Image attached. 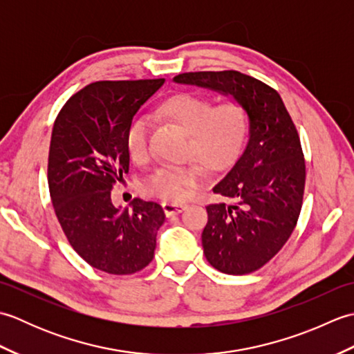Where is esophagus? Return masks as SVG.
Returning <instances> with one entry per match:
<instances>
[{
	"instance_id": "obj_1",
	"label": "esophagus",
	"mask_w": 354,
	"mask_h": 354,
	"mask_svg": "<svg viewBox=\"0 0 354 354\" xmlns=\"http://www.w3.org/2000/svg\"><path fill=\"white\" fill-rule=\"evenodd\" d=\"M161 207H162V209H164L165 216L178 214V213L184 212V209L187 208V205H185V204H173V202H162Z\"/></svg>"
}]
</instances>
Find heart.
Returning <instances> with one entry per match:
<instances>
[{"mask_svg":"<svg viewBox=\"0 0 354 354\" xmlns=\"http://www.w3.org/2000/svg\"><path fill=\"white\" fill-rule=\"evenodd\" d=\"M161 114L190 133L187 158H196L209 170H223L236 160L248 132L246 109L239 102L214 104L207 97L178 94L161 106ZM126 149L132 161L145 164L150 158V122L135 117L126 131ZM204 178L198 162L162 165L145 181V192L164 201L179 202Z\"/></svg>","mask_w":354,"mask_h":354,"instance_id":"obj_1","label":"heart"}]
</instances>
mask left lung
<instances>
[{
  "instance_id": "obj_1",
  "label": "left lung",
  "mask_w": 354,
  "mask_h": 354,
  "mask_svg": "<svg viewBox=\"0 0 354 354\" xmlns=\"http://www.w3.org/2000/svg\"><path fill=\"white\" fill-rule=\"evenodd\" d=\"M173 80L230 94L250 117L243 155L213 189L231 204L207 205L202 246L221 272L251 274L281 250L301 213L306 161L297 127L280 94L243 73H183Z\"/></svg>"
}]
</instances>
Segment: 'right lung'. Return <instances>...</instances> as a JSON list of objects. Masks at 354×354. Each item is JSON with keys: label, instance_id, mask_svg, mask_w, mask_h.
I'll use <instances>...</instances> for the list:
<instances>
[{"label": "right lung", "instance_id": "add662e5", "mask_svg": "<svg viewBox=\"0 0 354 354\" xmlns=\"http://www.w3.org/2000/svg\"><path fill=\"white\" fill-rule=\"evenodd\" d=\"M162 84L164 79L94 82L66 100L53 126V208L73 250L106 274L145 269L165 219L156 202L135 198L131 209L120 212L111 201V190L129 171L127 126Z\"/></svg>", "mask_w": 354, "mask_h": 354}]
</instances>
